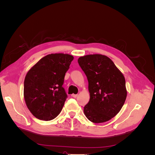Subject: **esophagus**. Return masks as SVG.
<instances>
[{
  "label": "esophagus",
  "instance_id": "esophagus-1",
  "mask_svg": "<svg viewBox=\"0 0 155 155\" xmlns=\"http://www.w3.org/2000/svg\"><path fill=\"white\" fill-rule=\"evenodd\" d=\"M71 96L73 97H76L78 96V94H73L71 95Z\"/></svg>",
  "mask_w": 155,
  "mask_h": 155
}]
</instances>
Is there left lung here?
Masks as SVG:
<instances>
[{
	"mask_svg": "<svg viewBox=\"0 0 155 155\" xmlns=\"http://www.w3.org/2000/svg\"><path fill=\"white\" fill-rule=\"evenodd\" d=\"M78 63L87 76L90 93L85 115L96 124L110 120L120 111L127 94L123 74L104 55H84Z\"/></svg>",
	"mask_w": 155,
	"mask_h": 155,
	"instance_id": "8db88e82",
	"label": "left lung"
}]
</instances>
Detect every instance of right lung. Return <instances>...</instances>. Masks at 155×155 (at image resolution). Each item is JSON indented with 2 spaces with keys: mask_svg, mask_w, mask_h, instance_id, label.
Returning a JSON list of instances; mask_svg holds the SVG:
<instances>
[{
  "mask_svg": "<svg viewBox=\"0 0 155 155\" xmlns=\"http://www.w3.org/2000/svg\"><path fill=\"white\" fill-rule=\"evenodd\" d=\"M74 57L51 54L41 58L26 75L24 97L28 109L35 118L50 121L61 111L67 95L63 85Z\"/></svg>",
  "mask_w": 155,
  "mask_h": 155,
  "instance_id": "right-lung-1",
  "label": "right lung"
}]
</instances>
